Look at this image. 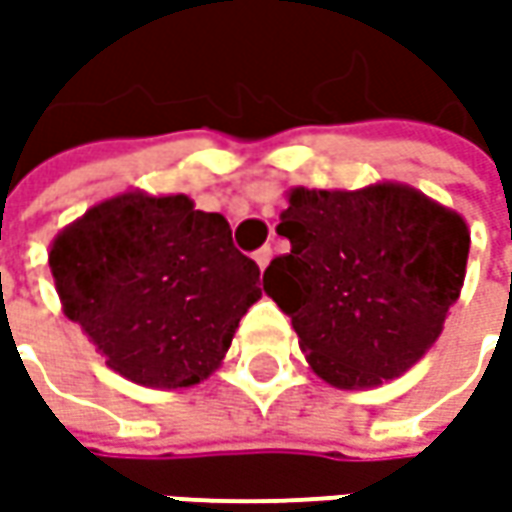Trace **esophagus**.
Instances as JSON below:
<instances>
[{
  "mask_svg": "<svg viewBox=\"0 0 512 512\" xmlns=\"http://www.w3.org/2000/svg\"><path fill=\"white\" fill-rule=\"evenodd\" d=\"M253 259H256L259 270H265V267L270 265V259H273V250H270V247H259V250L253 253Z\"/></svg>",
  "mask_w": 512,
  "mask_h": 512,
  "instance_id": "esophagus-1",
  "label": "esophagus"
}]
</instances>
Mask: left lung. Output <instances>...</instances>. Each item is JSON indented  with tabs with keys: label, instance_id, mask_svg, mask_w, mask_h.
Wrapping results in <instances>:
<instances>
[{
	"label": "left lung",
	"instance_id": "left-lung-1",
	"mask_svg": "<svg viewBox=\"0 0 512 512\" xmlns=\"http://www.w3.org/2000/svg\"><path fill=\"white\" fill-rule=\"evenodd\" d=\"M276 233L290 253L265 293L290 316L310 367L333 387L402 376L459 299L470 233L459 213L404 185L296 187Z\"/></svg>",
	"mask_w": 512,
	"mask_h": 512
}]
</instances>
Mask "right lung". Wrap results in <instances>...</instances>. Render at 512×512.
I'll return each mask as SVG.
<instances>
[{
  "label": "right lung",
  "instance_id": "right-lung-1",
  "mask_svg": "<svg viewBox=\"0 0 512 512\" xmlns=\"http://www.w3.org/2000/svg\"><path fill=\"white\" fill-rule=\"evenodd\" d=\"M48 262L65 316L108 367L165 390L207 379L262 296L259 265L236 250L225 216L187 196L122 193L90 207Z\"/></svg>",
  "mask_w": 512,
  "mask_h": 512
}]
</instances>
